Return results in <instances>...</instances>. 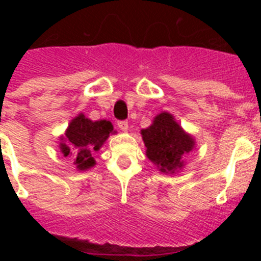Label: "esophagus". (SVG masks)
Wrapping results in <instances>:
<instances>
[{"label": "esophagus", "mask_w": 261, "mask_h": 261, "mask_svg": "<svg viewBox=\"0 0 261 261\" xmlns=\"http://www.w3.org/2000/svg\"><path fill=\"white\" fill-rule=\"evenodd\" d=\"M117 126H119L121 130L125 132V130H128V121H126V120H119V121H117Z\"/></svg>", "instance_id": "esophagus-1"}]
</instances>
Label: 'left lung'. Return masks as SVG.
<instances>
[{"label": "left lung", "mask_w": 261, "mask_h": 261, "mask_svg": "<svg viewBox=\"0 0 261 261\" xmlns=\"http://www.w3.org/2000/svg\"><path fill=\"white\" fill-rule=\"evenodd\" d=\"M146 146V155L162 172L174 174L183 167L184 156L193 149L192 137L187 135L172 115L163 112L154 123L141 132Z\"/></svg>", "instance_id": "obj_1"}]
</instances>
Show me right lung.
Wrapping results in <instances>:
<instances>
[{
    "label": "right lung",
    "mask_w": 261,
    "mask_h": 261,
    "mask_svg": "<svg viewBox=\"0 0 261 261\" xmlns=\"http://www.w3.org/2000/svg\"><path fill=\"white\" fill-rule=\"evenodd\" d=\"M114 132V126L107 120L91 121L84 115H78L71 120L65 133V142H61L62 154L65 156H74V165L78 170H87L95 165L93 151L99 150L105 144L110 133Z\"/></svg>",
    "instance_id": "add662e5"
}]
</instances>
